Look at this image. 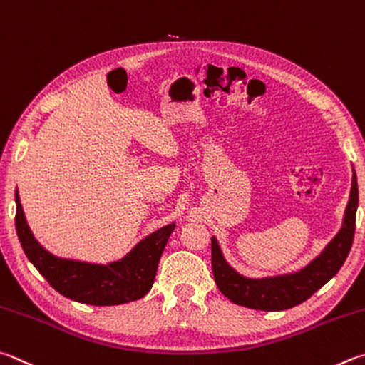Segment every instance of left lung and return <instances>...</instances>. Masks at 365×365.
<instances>
[{
  "label": "left lung",
  "instance_id": "left-lung-1",
  "mask_svg": "<svg viewBox=\"0 0 365 365\" xmlns=\"http://www.w3.org/2000/svg\"><path fill=\"white\" fill-rule=\"evenodd\" d=\"M359 190L353 168V181L343 225L317 257L303 269L267 277H247L234 269L222 255L218 240L212 237V267L220 292L232 303L259 311H284L303 303L340 271L354 239Z\"/></svg>",
  "mask_w": 365,
  "mask_h": 365
}]
</instances>
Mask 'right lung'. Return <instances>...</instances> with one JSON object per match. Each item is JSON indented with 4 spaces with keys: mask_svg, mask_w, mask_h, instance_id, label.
<instances>
[{
    "mask_svg": "<svg viewBox=\"0 0 365 365\" xmlns=\"http://www.w3.org/2000/svg\"><path fill=\"white\" fill-rule=\"evenodd\" d=\"M16 207L17 237L30 263L61 295L93 306L123 304L143 298L152 289L160 257L176 226L170 222L139 240L123 258L99 264L48 252L27 225L17 189Z\"/></svg>",
    "mask_w": 365,
    "mask_h": 365,
    "instance_id": "right-lung-1",
    "label": "right lung"
}]
</instances>
